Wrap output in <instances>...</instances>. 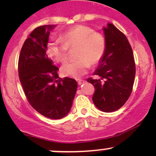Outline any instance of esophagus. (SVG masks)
Wrapping results in <instances>:
<instances>
[{
	"label": "esophagus",
	"mask_w": 156,
	"mask_h": 156,
	"mask_svg": "<svg viewBox=\"0 0 156 156\" xmlns=\"http://www.w3.org/2000/svg\"><path fill=\"white\" fill-rule=\"evenodd\" d=\"M77 82H78V85H81V84H83L84 82H85V80H83L82 79H78L77 80Z\"/></svg>",
	"instance_id": "34e87169"
}]
</instances>
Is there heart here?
I'll return each instance as SVG.
<instances>
[{
	"mask_svg": "<svg viewBox=\"0 0 156 156\" xmlns=\"http://www.w3.org/2000/svg\"><path fill=\"white\" fill-rule=\"evenodd\" d=\"M62 41L51 39L46 47L48 55L55 62L63 63L68 58L69 50L76 48V60L66 62L61 68L62 75L78 78L87 73L91 65L99 63L106 49V41L102 34L87 26L78 25L65 31Z\"/></svg>",
	"mask_w": 156,
	"mask_h": 156,
	"instance_id": "obj_1",
	"label": "heart"
}]
</instances>
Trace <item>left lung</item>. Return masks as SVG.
I'll return each mask as SVG.
<instances>
[{"mask_svg": "<svg viewBox=\"0 0 156 156\" xmlns=\"http://www.w3.org/2000/svg\"><path fill=\"white\" fill-rule=\"evenodd\" d=\"M106 49L98 69L87 82L94 87V104L104 112H112L126 103L133 90L136 64L131 46L122 32L108 23L103 28Z\"/></svg>", "mask_w": 156, "mask_h": 156, "instance_id": "8db88e82", "label": "left lung"}]
</instances>
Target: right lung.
I'll return each instance as SVG.
<instances>
[{"label": "right lung", "mask_w": 156, "mask_h": 156, "mask_svg": "<svg viewBox=\"0 0 156 156\" xmlns=\"http://www.w3.org/2000/svg\"><path fill=\"white\" fill-rule=\"evenodd\" d=\"M53 26H39L28 36L20 53L18 73L30 105L44 117L58 119L70 111L77 82L67 77L59 78L58 68L46 53Z\"/></svg>", "instance_id": "obj_1"}]
</instances>
